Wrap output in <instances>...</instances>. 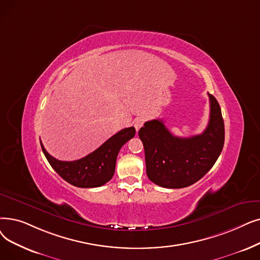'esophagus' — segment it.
<instances>
[{"label": "esophagus", "mask_w": 260, "mask_h": 260, "mask_svg": "<svg viewBox=\"0 0 260 260\" xmlns=\"http://www.w3.org/2000/svg\"><path fill=\"white\" fill-rule=\"evenodd\" d=\"M143 123H144V119L143 118H137L136 120L134 121V126H135V128H136L137 132L142 127Z\"/></svg>", "instance_id": "esophagus-1"}]
</instances>
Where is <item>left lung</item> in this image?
Masks as SVG:
<instances>
[{"instance_id":"1","label":"left lung","mask_w":260,"mask_h":260,"mask_svg":"<svg viewBox=\"0 0 260 260\" xmlns=\"http://www.w3.org/2000/svg\"><path fill=\"white\" fill-rule=\"evenodd\" d=\"M210 117L206 129L192 137L172 135L162 120L144 123L138 132L144 148L146 175L165 188H185L197 183L217 161L224 145L221 108L208 93Z\"/></svg>"}]
</instances>
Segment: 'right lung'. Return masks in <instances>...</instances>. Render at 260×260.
Here are the masks:
<instances>
[{"label": "right lung", "mask_w": 260, "mask_h": 260, "mask_svg": "<svg viewBox=\"0 0 260 260\" xmlns=\"http://www.w3.org/2000/svg\"><path fill=\"white\" fill-rule=\"evenodd\" d=\"M135 134L136 129L133 126L124 128L110 137L94 152L74 161L56 159L44 149L41 141L40 144L49 164L66 182L80 188H94L103 186L114 176L119 151Z\"/></svg>", "instance_id": "1"}]
</instances>
